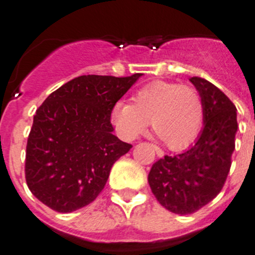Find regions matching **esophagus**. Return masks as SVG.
<instances>
[{"instance_id":"esophagus-1","label":"esophagus","mask_w":255,"mask_h":255,"mask_svg":"<svg viewBox=\"0 0 255 255\" xmlns=\"http://www.w3.org/2000/svg\"><path fill=\"white\" fill-rule=\"evenodd\" d=\"M152 148L154 149V152L157 153V155H158V157H163V152H162L161 148H158L157 145H154V144H152Z\"/></svg>"}]
</instances>
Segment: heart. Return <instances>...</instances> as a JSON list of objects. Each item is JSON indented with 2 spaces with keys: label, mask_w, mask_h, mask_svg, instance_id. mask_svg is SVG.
Wrapping results in <instances>:
<instances>
[{
  "label": "heart",
  "mask_w": 255,
  "mask_h": 255,
  "mask_svg": "<svg viewBox=\"0 0 255 255\" xmlns=\"http://www.w3.org/2000/svg\"><path fill=\"white\" fill-rule=\"evenodd\" d=\"M111 120L125 139L136 138L150 123L154 135L171 150L189 147L204 123V103L194 87L171 82L149 83L132 97V105L119 102Z\"/></svg>",
  "instance_id": "obj_1"
}]
</instances>
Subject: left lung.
<instances>
[{
  "instance_id": "8db88e82",
  "label": "left lung",
  "mask_w": 255,
  "mask_h": 255,
  "mask_svg": "<svg viewBox=\"0 0 255 255\" xmlns=\"http://www.w3.org/2000/svg\"><path fill=\"white\" fill-rule=\"evenodd\" d=\"M204 103V128L184 153L164 155L150 168L148 182L159 204L176 215H191L215 199L231 167L238 131L236 107L216 85L190 78Z\"/></svg>"
}]
</instances>
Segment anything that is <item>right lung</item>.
Returning <instances> with one entry per match:
<instances>
[{
    "mask_svg": "<svg viewBox=\"0 0 255 255\" xmlns=\"http://www.w3.org/2000/svg\"><path fill=\"white\" fill-rule=\"evenodd\" d=\"M140 75H83L47 97L26 143V185L37 199L69 213L100 195L112 164L132 147L112 134L111 112Z\"/></svg>",
    "mask_w": 255,
    "mask_h": 255,
    "instance_id": "add662e5",
    "label": "right lung"
}]
</instances>
